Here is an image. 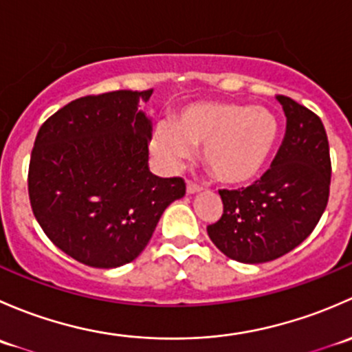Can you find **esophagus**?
Here are the masks:
<instances>
[{
    "mask_svg": "<svg viewBox=\"0 0 352 352\" xmlns=\"http://www.w3.org/2000/svg\"><path fill=\"white\" fill-rule=\"evenodd\" d=\"M187 194H196V192H201V187L197 186V184L190 182V180H187Z\"/></svg>",
    "mask_w": 352,
    "mask_h": 352,
    "instance_id": "esophagus-1",
    "label": "esophagus"
}]
</instances>
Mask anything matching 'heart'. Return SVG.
<instances>
[{
    "instance_id": "b5f03b06",
    "label": "heart",
    "mask_w": 352,
    "mask_h": 352,
    "mask_svg": "<svg viewBox=\"0 0 352 352\" xmlns=\"http://www.w3.org/2000/svg\"><path fill=\"white\" fill-rule=\"evenodd\" d=\"M279 138V120L262 105L199 100L177 110L173 120L155 127L151 148L177 165L202 144V162L225 186L254 182L271 160Z\"/></svg>"
}]
</instances>
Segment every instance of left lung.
I'll return each mask as SVG.
<instances>
[{
    "label": "left lung",
    "instance_id": "8db88e82",
    "mask_svg": "<svg viewBox=\"0 0 352 352\" xmlns=\"http://www.w3.org/2000/svg\"><path fill=\"white\" fill-rule=\"evenodd\" d=\"M286 134L271 168L252 186L219 190L223 214L208 226L233 261L261 264L298 247L324 214L330 189L329 140L320 117L279 95Z\"/></svg>",
    "mask_w": 352,
    "mask_h": 352
}]
</instances>
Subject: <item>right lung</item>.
Returning a JSON list of instances; mask_svg holds the SVG:
<instances>
[{
	"mask_svg": "<svg viewBox=\"0 0 352 352\" xmlns=\"http://www.w3.org/2000/svg\"><path fill=\"white\" fill-rule=\"evenodd\" d=\"M153 90L76 98L38 129L28 197L52 243L85 265L112 269L144 250L163 211L186 194L180 177L150 172Z\"/></svg>",
	"mask_w": 352,
	"mask_h": 352,
	"instance_id": "1",
	"label": "right lung"
}]
</instances>
